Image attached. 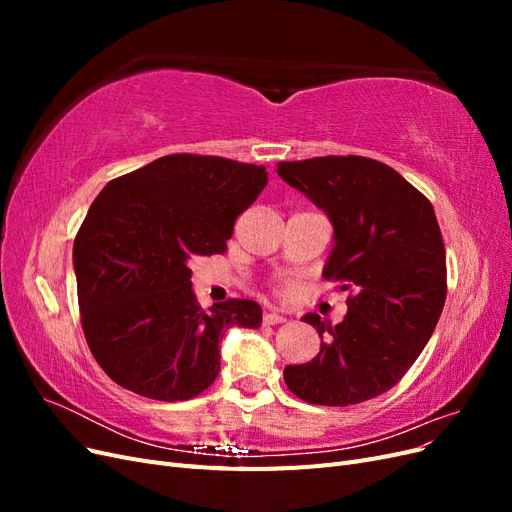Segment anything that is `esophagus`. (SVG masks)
Returning <instances> with one entry per match:
<instances>
[{"mask_svg":"<svg viewBox=\"0 0 512 512\" xmlns=\"http://www.w3.org/2000/svg\"><path fill=\"white\" fill-rule=\"evenodd\" d=\"M262 320H265V324H280V322H284L286 318H284L282 314H277V312H267L265 318H262Z\"/></svg>","mask_w":512,"mask_h":512,"instance_id":"34e87169","label":"esophagus"}]
</instances>
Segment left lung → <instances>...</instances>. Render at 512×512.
<instances>
[{
    "mask_svg": "<svg viewBox=\"0 0 512 512\" xmlns=\"http://www.w3.org/2000/svg\"><path fill=\"white\" fill-rule=\"evenodd\" d=\"M277 175L329 215L333 250L322 275L352 292L335 327L303 316L320 352L286 365L284 382L307 404L374 399L404 378L442 314L446 254L436 213L397 170L363 156L280 162Z\"/></svg>",
    "mask_w": 512,
    "mask_h": 512,
    "instance_id": "obj_1",
    "label": "left lung"
}]
</instances>
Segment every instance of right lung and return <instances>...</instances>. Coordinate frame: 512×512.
Segmentation results:
<instances>
[{"instance_id": "1", "label": "right lung", "mask_w": 512, "mask_h": 512, "mask_svg": "<svg viewBox=\"0 0 512 512\" xmlns=\"http://www.w3.org/2000/svg\"><path fill=\"white\" fill-rule=\"evenodd\" d=\"M265 185V166L192 153L104 185L72 262L85 339L108 378L143 397L192 399L220 374L224 331L260 327L256 301L200 309L190 260L224 254L237 215Z\"/></svg>"}]
</instances>
